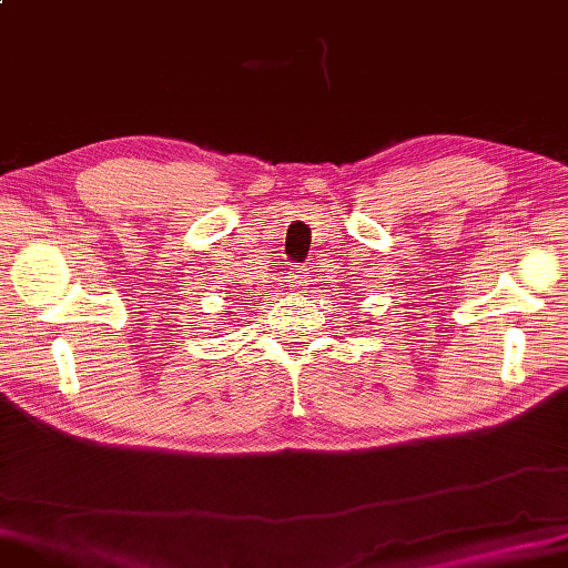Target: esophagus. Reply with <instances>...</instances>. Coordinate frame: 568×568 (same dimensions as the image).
Returning a JSON list of instances; mask_svg holds the SVG:
<instances>
[{
	"instance_id": "1",
	"label": "esophagus",
	"mask_w": 568,
	"mask_h": 568,
	"mask_svg": "<svg viewBox=\"0 0 568 568\" xmlns=\"http://www.w3.org/2000/svg\"><path fill=\"white\" fill-rule=\"evenodd\" d=\"M306 273H310V268L300 266V268H295L293 273H290V281H293L295 285H302V283H306Z\"/></svg>"
}]
</instances>
